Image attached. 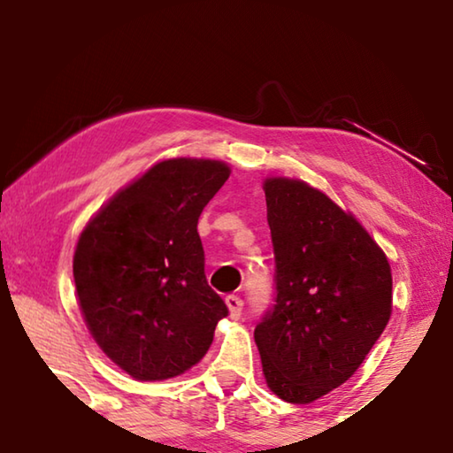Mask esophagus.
<instances>
[{"label": "esophagus", "instance_id": "obj_1", "mask_svg": "<svg viewBox=\"0 0 453 453\" xmlns=\"http://www.w3.org/2000/svg\"><path fill=\"white\" fill-rule=\"evenodd\" d=\"M226 305L229 310V316H232L234 319H237L242 316V310H243V300L240 296H227L226 297Z\"/></svg>", "mask_w": 453, "mask_h": 453}]
</instances>
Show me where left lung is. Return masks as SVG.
<instances>
[{
	"mask_svg": "<svg viewBox=\"0 0 453 453\" xmlns=\"http://www.w3.org/2000/svg\"><path fill=\"white\" fill-rule=\"evenodd\" d=\"M275 257L273 305L254 337L267 388L289 403L332 392L392 316V270L364 226L300 180L264 183Z\"/></svg>",
	"mask_w": 453,
	"mask_h": 453,
	"instance_id": "left-lung-1",
	"label": "left lung"
}]
</instances>
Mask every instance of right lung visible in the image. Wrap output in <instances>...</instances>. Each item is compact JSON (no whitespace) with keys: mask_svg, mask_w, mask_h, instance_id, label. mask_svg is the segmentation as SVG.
<instances>
[{"mask_svg":"<svg viewBox=\"0 0 453 453\" xmlns=\"http://www.w3.org/2000/svg\"><path fill=\"white\" fill-rule=\"evenodd\" d=\"M229 178L216 159L178 157L118 191L80 235L73 280L97 346L140 381L205 356L227 305L205 280L197 219Z\"/></svg>","mask_w":453,"mask_h":453,"instance_id":"right-lung-1","label":"right lung"}]
</instances>
